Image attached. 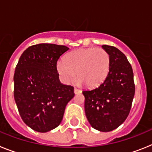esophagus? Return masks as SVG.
Returning a JSON list of instances; mask_svg holds the SVG:
<instances>
[{"label":"esophagus","mask_w":152,"mask_h":152,"mask_svg":"<svg viewBox=\"0 0 152 152\" xmlns=\"http://www.w3.org/2000/svg\"><path fill=\"white\" fill-rule=\"evenodd\" d=\"M74 92H75V94H80V93H81V91L77 89V88H75V89H74Z\"/></svg>","instance_id":"esophagus-1"}]
</instances>
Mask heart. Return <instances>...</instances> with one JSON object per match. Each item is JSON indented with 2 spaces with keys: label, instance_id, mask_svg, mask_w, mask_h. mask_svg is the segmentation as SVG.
<instances>
[{
  "label": "heart",
  "instance_id": "heart-1",
  "mask_svg": "<svg viewBox=\"0 0 152 152\" xmlns=\"http://www.w3.org/2000/svg\"><path fill=\"white\" fill-rule=\"evenodd\" d=\"M110 65V56L103 49H80L66 55L64 61L58 63L57 70L65 83L72 82L77 75L79 85L94 88L107 78Z\"/></svg>",
  "mask_w": 152,
  "mask_h": 152
}]
</instances>
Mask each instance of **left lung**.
Returning <instances> with one entry per match:
<instances>
[{
  "label": "left lung",
  "mask_w": 152,
  "mask_h": 152,
  "mask_svg": "<svg viewBox=\"0 0 152 152\" xmlns=\"http://www.w3.org/2000/svg\"><path fill=\"white\" fill-rule=\"evenodd\" d=\"M110 56L105 80L97 88L83 91L86 117L93 128L110 132L124 123L135 95L133 72L124 54L116 47L102 45Z\"/></svg>",
  "instance_id": "1"
}]
</instances>
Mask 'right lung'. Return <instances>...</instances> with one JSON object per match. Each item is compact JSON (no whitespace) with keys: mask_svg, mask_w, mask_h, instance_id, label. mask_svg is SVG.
<instances>
[{"mask_svg":"<svg viewBox=\"0 0 152 152\" xmlns=\"http://www.w3.org/2000/svg\"><path fill=\"white\" fill-rule=\"evenodd\" d=\"M69 49L64 45L41 43L23 52L16 67L14 100L23 121L39 132L59 126L74 88L60 82L57 61Z\"/></svg>","mask_w":152,"mask_h":152,"instance_id":"1","label":"right lung"}]
</instances>
